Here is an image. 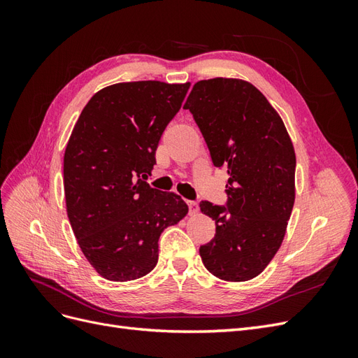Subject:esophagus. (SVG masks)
Masks as SVG:
<instances>
[{
    "mask_svg": "<svg viewBox=\"0 0 358 358\" xmlns=\"http://www.w3.org/2000/svg\"><path fill=\"white\" fill-rule=\"evenodd\" d=\"M187 204H188V208H189V212H191V213H196V212L199 210V204H197V201H191V200H188V201H187Z\"/></svg>",
    "mask_w": 358,
    "mask_h": 358,
    "instance_id": "34e87169",
    "label": "esophagus"
}]
</instances>
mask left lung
<instances>
[{
    "label": "left lung",
    "instance_id": "obj_1",
    "mask_svg": "<svg viewBox=\"0 0 358 358\" xmlns=\"http://www.w3.org/2000/svg\"><path fill=\"white\" fill-rule=\"evenodd\" d=\"M191 112L215 167H227L224 206L200 203L216 224L200 246L204 267L231 282L263 272L284 241L294 206L296 154L282 119L254 85L209 79L192 86Z\"/></svg>",
    "mask_w": 358,
    "mask_h": 358
}]
</instances>
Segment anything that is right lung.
<instances>
[{"instance_id":"1","label":"right lung","mask_w":358,"mask_h":358,"mask_svg":"<svg viewBox=\"0 0 358 358\" xmlns=\"http://www.w3.org/2000/svg\"><path fill=\"white\" fill-rule=\"evenodd\" d=\"M189 83H116L85 106L64 155L67 215L85 257L125 282L158 263V239L188 212L175 192L149 187L155 152Z\"/></svg>"}]
</instances>
